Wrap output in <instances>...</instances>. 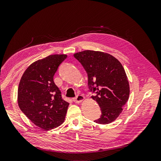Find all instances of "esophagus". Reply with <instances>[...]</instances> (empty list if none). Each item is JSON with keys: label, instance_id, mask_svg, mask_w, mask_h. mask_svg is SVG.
I'll use <instances>...</instances> for the list:
<instances>
[{"label": "esophagus", "instance_id": "esophagus-1", "mask_svg": "<svg viewBox=\"0 0 161 161\" xmlns=\"http://www.w3.org/2000/svg\"><path fill=\"white\" fill-rule=\"evenodd\" d=\"M84 100V96L83 95H78L76 96L75 98H73V101L76 103H80L82 101Z\"/></svg>", "mask_w": 161, "mask_h": 161}]
</instances>
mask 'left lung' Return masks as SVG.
<instances>
[{
    "label": "left lung",
    "instance_id": "left-lung-1",
    "mask_svg": "<svg viewBox=\"0 0 161 161\" xmlns=\"http://www.w3.org/2000/svg\"><path fill=\"white\" fill-rule=\"evenodd\" d=\"M74 57L85 69L92 98L101 108L100 118L94 122L109 124L122 113L130 95V85L122 64L106 53L84 51Z\"/></svg>",
    "mask_w": 161,
    "mask_h": 161
}]
</instances>
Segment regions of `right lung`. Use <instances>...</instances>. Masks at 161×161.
<instances>
[{"label":"right lung","instance_id":"1","mask_svg":"<svg viewBox=\"0 0 161 161\" xmlns=\"http://www.w3.org/2000/svg\"><path fill=\"white\" fill-rule=\"evenodd\" d=\"M66 55H51L28 67L20 80L17 101L20 110L43 130L59 126L64 122L68 102L53 81V76Z\"/></svg>","mask_w":161,"mask_h":161}]
</instances>
